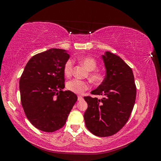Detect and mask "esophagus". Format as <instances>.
Segmentation results:
<instances>
[{
    "instance_id": "esophagus-1",
    "label": "esophagus",
    "mask_w": 161,
    "mask_h": 161,
    "mask_svg": "<svg viewBox=\"0 0 161 161\" xmlns=\"http://www.w3.org/2000/svg\"><path fill=\"white\" fill-rule=\"evenodd\" d=\"M83 99V97L82 96H78V101H82Z\"/></svg>"
}]
</instances>
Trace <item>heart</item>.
Segmentation results:
<instances>
[{
	"mask_svg": "<svg viewBox=\"0 0 161 161\" xmlns=\"http://www.w3.org/2000/svg\"><path fill=\"white\" fill-rule=\"evenodd\" d=\"M79 60L86 68V70L89 71V77L93 83L99 84L102 82L103 76L99 70H95L97 64L95 58L90 56H85L80 58ZM73 66H74V61L72 59H69L66 62L64 66V73L66 76L70 77L72 75ZM66 88L74 93L80 95L88 90L90 88V85L86 81L73 79L67 82Z\"/></svg>",
	"mask_w": 161,
	"mask_h": 161,
	"instance_id": "1",
	"label": "heart"
}]
</instances>
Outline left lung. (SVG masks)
<instances>
[{
	"mask_svg": "<svg viewBox=\"0 0 161 161\" xmlns=\"http://www.w3.org/2000/svg\"><path fill=\"white\" fill-rule=\"evenodd\" d=\"M102 58L106 75L91 93L105 97L101 99L84 97L88 104L84 119L92 134L107 137L116 134L127 123L135 103L136 87L132 70L120 57L105 52Z\"/></svg>",
	"mask_w": 161,
	"mask_h": 161,
	"instance_id": "8db88e82",
	"label": "left lung"
}]
</instances>
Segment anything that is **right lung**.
Here are the masks:
<instances>
[{
	"label": "right lung",
	"mask_w": 161,
	"mask_h": 161,
	"mask_svg": "<svg viewBox=\"0 0 161 161\" xmlns=\"http://www.w3.org/2000/svg\"><path fill=\"white\" fill-rule=\"evenodd\" d=\"M70 56L65 50L52 48L28 61L19 80L21 101L31 124L38 130L53 132L66 124L78 98L63 91L64 66Z\"/></svg>",
	"instance_id": "add662e5"
}]
</instances>
